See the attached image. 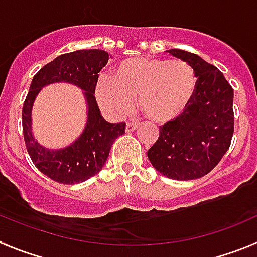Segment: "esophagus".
<instances>
[{
	"instance_id": "34e87169",
	"label": "esophagus",
	"mask_w": 257,
	"mask_h": 257,
	"mask_svg": "<svg viewBox=\"0 0 257 257\" xmlns=\"http://www.w3.org/2000/svg\"><path fill=\"white\" fill-rule=\"evenodd\" d=\"M137 127H138L137 123H134V122H128V123L126 124V131L127 133H131V131L135 130Z\"/></svg>"
}]
</instances>
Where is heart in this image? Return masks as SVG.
Segmentation results:
<instances>
[{
    "label": "heart",
    "instance_id": "b5f03b06",
    "mask_svg": "<svg viewBox=\"0 0 257 257\" xmlns=\"http://www.w3.org/2000/svg\"><path fill=\"white\" fill-rule=\"evenodd\" d=\"M197 86L196 72L188 63L156 57H135L122 61L114 78L103 76L97 84V99L114 116L139 109L155 122H168L182 114Z\"/></svg>",
    "mask_w": 257,
    "mask_h": 257
}]
</instances>
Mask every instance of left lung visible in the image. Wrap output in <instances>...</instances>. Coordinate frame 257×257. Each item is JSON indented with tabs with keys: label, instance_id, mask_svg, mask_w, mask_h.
<instances>
[{
	"label": "left lung",
	"instance_id": "1",
	"mask_svg": "<svg viewBox=\"0 0 257 257\" xmlns=\"http://www.w3.org/2000/svg\"><path fill=\"white\" fill-rule=\"evenodd\" d=\"M167 52L196 72L197 86L186 109L163 124L148 150L151 164L173 180L203 177L217 167L234 135V90L223 73L198 55L173 48Z\"/></svg>",
	"mask_w": 257,
	"mask_h": 257
}]
</instances>
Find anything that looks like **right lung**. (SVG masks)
I'll list each match as a JSON object with an SVG mask.
<instances>
[{
	"label": "right lung",
	"instance_id": "add662e5",
	"mask_svg": "<svg viewBox=\"0 0 257 257\" xmlns=\"http://www.w3.org/2000/svg\"><path fill=\"white\" fill-rule=\"evenodd\" d=\"M109 54L102 50H78L63 54L40 68L34 76L23 102L22 128L31 162L51 180L60 184H78L102 169L110 148L126 130V123H107L99 114L94 92L98 73L107 64ZM65 81L86 90L88 122L82 137L69 148L50 152L37 144L31 134V109L40 87L51 82Z\"/></svg>",
	"mask_w": 257,
	"mask_h": 257
}]
</instances>
